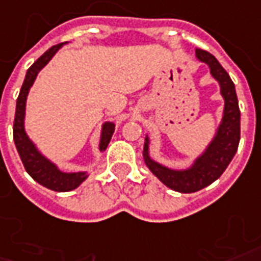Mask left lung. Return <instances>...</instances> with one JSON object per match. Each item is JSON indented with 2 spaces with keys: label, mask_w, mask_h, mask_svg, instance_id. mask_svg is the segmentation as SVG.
<instances>
[{
  "label": "left lung",
  "mask_w": 261,
  "mask_h": 261,
  "mask_svg": "<svg viewBox=\"0 0 261 261\" xmlns=\"http://www.w3.org/2000/svg\"><path fill=\"white\" fill-rule=\"evenodd\" d=\"M196 57L200 62L209 65L212 76L220 83L221 95L225 101L223 123L220 124L217 136L195 165L182 171L167 169L150 159L148 155V138H145L144 145V159L150 171L169 188L182 194L196 192L219 178L237 153L241 140V112L231 77L210 52L198 48Z\"/></svg>",
  "instance_id": "left-lung-1"
}]
</instances>
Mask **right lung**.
Masks as SVG:
<instances>
[{"instance_id":"obj_1","label":"right lung","mask_w":261,"mask_h":261,"mask_svg":"<svg viewBox=\"0 0 261 261\" xmlns=\"http://www.w3.org/2000/svg\"><path fill=\"white\" fill-rule=\"evenodd\" d=\"M62 45L63 44H58V45L51 47L29 67L26 79L23 82L16 101V112H15V120H13V141H15L17 153L22 159L24 169L34 181H37L38 184H41L48 190L57 191V192H67L82 184L87 178L86 173H62L59 171L57 166L52 165L49 160L38 153V150L34 148L32 141L29 140V137L24 133V108H26V98H28L29 90L36 80L38 71L51 61V58L57 54V51ZM113 133H115V124L105 123L103 128H102L99 149H106Z\"/></svg>"}]
</instances>
